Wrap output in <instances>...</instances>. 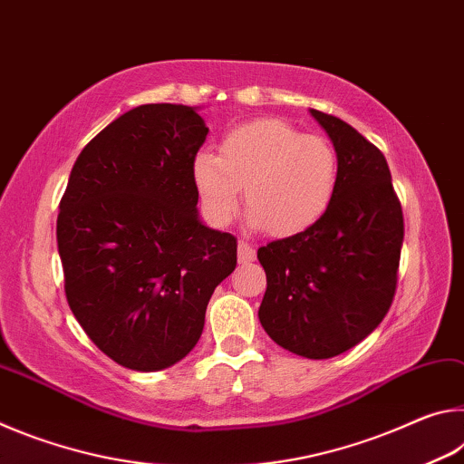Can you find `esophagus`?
<instances>
[{
  "mask_svg": "<svg viewBox=\"0 0 464 464\" xmlns=\"http://www.w3.org/2000/svg\"><path fill=\"white\" fill-rule=\"evenodd\" d=\"M237 257H239V264H249V262H254V260H256V249L251 247L247 241H239Z\"/></svg>",
  "mask_w": 464,
  "mask_h": 464,
  "instance_id": "34e87169",
  "label": "esophagus"
}]
</instances>
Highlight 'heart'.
I'll return each instance as SVG.
<instances>
[{"label": "heart", "instance_id": "obj_1", "mask_svg": "<svg viewBox=\"0 0 464 464\" xmlns=\"http://www.w3.org/2000/svg\"><path fill=\"white\" fill-rule=\"evenodd\" d=\"M192 179L210 223L233 221L243 188L249 223L274 237H293L332 207L340 163L327 139L303 135L285 121L257 119L227 132L218 155H196Z\"/></svg>", "mask_w": 464, "mask_h": 464}]
</instances>
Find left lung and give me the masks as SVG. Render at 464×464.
<instances>
[{
    "instance_id": "obj_1",
    "label": "left lung",
    "mask_w": 464,
    "mask_h": 464,
    "mask_svg": "<svg viewBox=\"0 0 464 464\" xmlns=\"http://www.w3.org/2000/svg\"><path fill=\"white\" fill-rule=\"evenodd\" d=\"M311 116L332 139L340 182L317 225L257 249L268 280L257 317L285 350L324 360L354 348L391 309L403 210L379 149L337 116Z\"/></svg>"
}]
</instances>
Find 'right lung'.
<instances>
[{
    "label": "right lung",
    "mask_w": 464,
    "mask_h": 464,
    "mask_svg": "<svg viewBox=\"0 0 464 464\" xmlns=\"http://www.w3.org/2000/svg\"><path fill=\"white\" fill-rule=\"evenodd\" d=\"M208 129L194 108L143 104L77 157L57 243L75 319L108 358L163 371L200 340L237 239L202 225L192 161Z\"/></svg>",
    "instance_id": "1"
}]
</instances>
